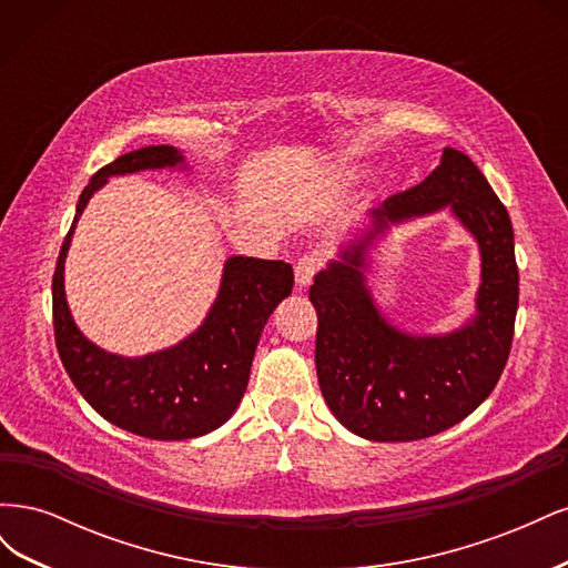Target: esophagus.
<instances>
[{
  "label": "esophagus",
  "instance_id": "obj_1",
  "mask_svg": "<svg viewBox=\"0 0 568 568\" xmlns=\"http://www.w3.org/2000/svg\"><path fill=\"white\" fill-rule=\"evenodd\" d=\"M294 272H296V284H298L301 288L311 286L313 280H315V274L320 272V261H317L315 255H301L296 267H294Z\"/></svg>",
  "mask_w": 568,
  "mask_h": 568
}]
</instances>
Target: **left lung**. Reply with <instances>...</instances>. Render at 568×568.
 Here are the masks:
<instances>
[{
    "instance_id": "obj_1",
    "label": "left lung",
    "mask_w": 568,
    "mask_h": 568,
    "mask_svg": "<svg viewBox=\"0 0 568 568\" xmlns=\"http://www.w3.org/2000/svg\"><path fill=\"white\" fill-rule=\"evenodd\" d=\"M448 204L481 248L477 315L445 337L390 327L364 284L366 246L388 224ZM317 311L315 365L326 405L348 432L403 443L436 436L484 403L507 365L519 305L509 213L484 173L457 149L417 186L372 211V227L341 248L311 286Z\"/></svg>"
}]
</instances>
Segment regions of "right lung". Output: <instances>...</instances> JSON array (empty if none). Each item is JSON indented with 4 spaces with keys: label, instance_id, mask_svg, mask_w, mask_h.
I'll return each mask as SVG.
<instances>
[{
    "label": "right lung",
    "instance_id": "add662e5",
    "mask_svg": "<svg viewBox=\"0 0 568 568\" xmlns=\"http://www.w3.org/2000/svg\"><path fill=\"white\" fill-rule=\"evenodd\" d=\"M182 161L175 146L161 144L130 151L97 170L82 189L51 280L57 348L71 382L101 417L153 440L211 434L234 415L248 386L263 326L294 288V270L284 261L234 255L225 263L209 317L178 346L144 357H123L97 348L80 334L65 303L63 263L84 205L113 175L175 168Z\"/></svg>",
    "mask_w": 568,
    "mask_h": 568
}]
</instances>
